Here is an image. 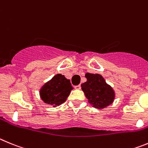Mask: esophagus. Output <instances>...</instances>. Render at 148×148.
I'll return each mask as SVG.
<instances>
[{
    "label": "esophagus",
    "instance_id": "esophagus-1",
    "mask_svg": "<svg viewBox=\"0 0 148 148\" xmlns=\"http://www.w3.org/2000/svg\"><path fill=\"white\" fill-rule=\"evenodd\" d=\"M74 88H75V89H80L81 88V86H80V85H78V86H74Z\"/></svg>",
    "mask_w": 148,
    "mask_h": 148
}]
</instances>
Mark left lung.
Masks as SVG:
<instances>
[{
  "label": "left lung",
  "mask_w": 148,
  "mask_h": 148,
  "mask_svg": "<svg viewBox=\"0 0 148 148\" xmlns=\"http://www.w3.org/2000/svg\"><path fill=\"white\" fill-rule=\"evenodd\" d=\"M85 77L87 81L81 85V88L93 107L102 109L113 103L115 98L114 90L106 83L102 75L86 73Z\"/></svg>",
  "instance_id": "8db88e82"
}]
</instances>
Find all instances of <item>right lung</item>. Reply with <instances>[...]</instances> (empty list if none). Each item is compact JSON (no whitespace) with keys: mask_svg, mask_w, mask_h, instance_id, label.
Listing matches in <instances>:
<instances>
[{"mask_svg":"<svg viewBox=\"0 0 148 148\" xmlns=\"http://www.w3.org/2000/svg\"><path fill=\"white\" fill-rule=\"evenodd\" d=\"M72 89L70 80L64 75L58 74L42 86L40 96L45 103L56 107L66 102Z\"/></svg>","mask_w":148,"mask_h":148,"instance_id":"1","label":"right lung"}]
</instances>
